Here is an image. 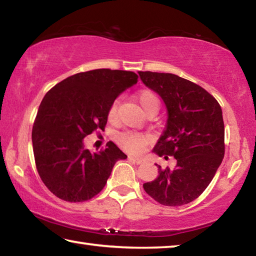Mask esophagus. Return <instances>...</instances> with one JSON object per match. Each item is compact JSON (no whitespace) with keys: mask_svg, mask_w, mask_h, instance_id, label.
I'll list each match as a JSON object with an SVG mask.
<instances>
[{"mask_svg":"<svg viewBox=\"0 0 256 256\" xmlns=\"http://www.w3.org/2000/svg\"><path fill=\"white\" fill-rule=\"evenodd\" d=\"M130 159H131V160H133V162H136V164H144V162H146V160L144 159V158H138V157H132V156H131V157H128Z\"/></svg>","mask_w":256,"mask_h":256,"instance_id":"1","label":"esophagus"}]
</instances>
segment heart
I'll list each match as a JSON object with an SVG mask.
<instances>
[{
	"label": "heart",
	"mask_w": 256,
	"mask_h": 256,
	"mask_svg": "<svg viewBox=\"0 0 256 256\" xmlns=\"http://www.w3.org/2000/svg\"><path fill=\"white\" fill-rule=\"evenodd\" d=\"M138 100L146 112H150L151 110H158L159 107L158 98L156 97L154 92H149V90H144V92L138 94ZM116 110H118V104L114 102L112 105L110 112H108V118L110 120L115 118ZM118 140L123 149L128 151V152L138 154L141 151H144L146 144H148L149 138L146 136L136 132H124L120 134Z\"/></svg>",
	"instance_id": "heart-1"
}]
</instances>
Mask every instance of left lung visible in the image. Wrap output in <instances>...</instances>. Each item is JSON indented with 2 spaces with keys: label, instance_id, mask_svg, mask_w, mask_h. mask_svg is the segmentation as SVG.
Instances as JSON below:
<instances>
[{
  "label": "left lung",
  "instance_id": "obj_1",
  "mask_svg": "<svg viewBox=\"0 0 256 256\" xmlns=\"http://www.w3.org/2000/svg\"><path fill=\"white\" fill-rule=\"evenodd\" d=\"M138 76L167 108L166 128L154 152L176 159L174 170L156 164L159 175L144 188L162 206L188 204L208 188L224 159L222 107L202 86L176 74L140 71Z\"/></svg>",
  "mask_w": 256,
  "mask_h": 256
}]
</instances>
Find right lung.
<instances>
[{"label": "right lung", "instance_id": "add662e5", "mask_svg": "<svg viewBox=\"0 0 256 256\" xmlns=\"http://www.w3.org/2000/svg\"><path fill=\"white\" fill-rule=\"evenodd\" d=\"M136 82L134 72L98 68L68 76L45 94L34 123L32 149L38 174L55 196L90 200L106 185L116 162L128 158L112 141L105 150L90 152L84 138L105 128L112 102Z\"/></svg>", "mask_w": 256, "mask_h": 256}]
</instances>
